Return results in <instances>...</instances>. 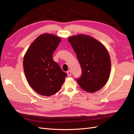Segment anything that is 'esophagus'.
Here are the masks:
<instances>
[{"instance_id":"1","label":"esophagus","mask_w":134,"mask_h":134,"mask_svg":"<svg viewBox=\"0 0 134 134\" xmlns=\"http://www.w3.org/2000/svg\"><path fill=\"white\" fill-rule=\"evenodd\" d=\"M67 75H68V76H70L71 75V71L70 70L68 71L67 72Z\"/></svg>"}]
</instances>
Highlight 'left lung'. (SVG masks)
<instances>
[{"label": "left lung", "instance_id": "8db88e82", "mask_svg": "<svg viewBox=\"0 0 134 134\" xmlns=\"http://www.w3.org/2000/svg\"><path fill=\"white\" fill-rule=\"evenodd\" d=\"M68 40L82 69L81 76L76 78L78 85L87 92L101 89L107 83L110 72V59L106 48L89 36H74Z\"/></svg>", "mask_w": 134, "mask_h": 134}]
</instances>
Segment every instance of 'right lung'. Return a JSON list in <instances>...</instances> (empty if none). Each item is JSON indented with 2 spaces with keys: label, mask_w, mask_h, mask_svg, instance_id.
I'll use <instances>...</instances> for the list:
<instances>
[{
  "label": "right lung",
  "mask_w": 134,
  "mask_h": 134,
  "mask_svg": "<svg viewBox=\"0 0 134 134\" xmlns=\"http://www.w3.org/2000/svg\"><path fill=\"white\" fill-rule=\"evenodd\" d=\"M61 38L50 34L39 36L31 44L24 59L28 83L39 94L50 96L60 89L67 74L53 60Z\"/></svg>",
  "instance_id": "right-lung-1"
}]
</instances>
